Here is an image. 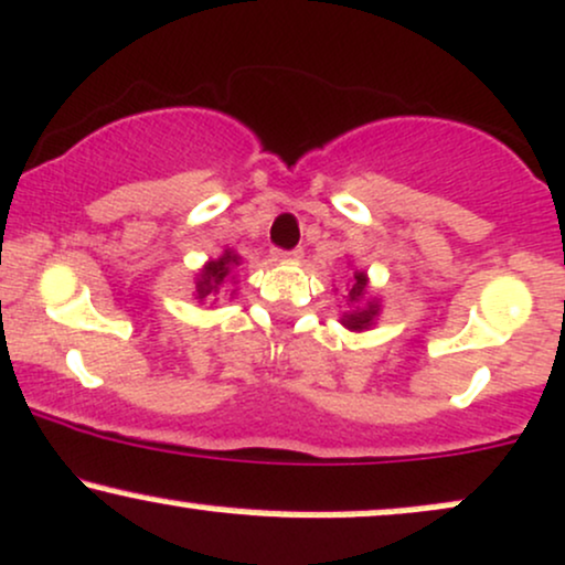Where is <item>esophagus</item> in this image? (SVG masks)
Wrapping results in <instances>:
<instances>
[{"label": "esophagus", "mask_w": 565, "mask_h": 565, "mask_svg": "<svg viewBox=\"0 0 565 565\" xmlns=\"http://www.w3.org/2000/svg\"><path fill=\"white\" fill-rule=\"evenodd\" d=\"M273 259H297L302 254V249H273Z\"/></svg>", "instance_id": "1"}]
</instances>
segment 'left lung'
Listing matches in <instances>:
<instances>
[{
  "label": "left lung",
  "instance_id": "8db88e82",
  "mask_svg": "<svg viewBox=\"0 0 565 565\" xmlns=\"http://www.w3.org/2000/svg\"><path fill=\"white\" fill-rule=\"evenodd\" d=\"M364 289H367V276H364V273H356V276H353V284H351V292H349V300L353 302V306L362 300ZM375 313H377L375 302H367V308H356L353 313L343 316V324L349 327V330H367V327L373 324Z\"/></svg>",
  "mask_w": 565,
  "mask_h": 565
}]
</instances>
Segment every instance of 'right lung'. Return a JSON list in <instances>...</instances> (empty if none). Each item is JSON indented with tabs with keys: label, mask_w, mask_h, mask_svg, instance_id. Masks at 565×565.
<instances>
[{
	"label": "right lung",
	"mask_w": 565,
	"mask_h": 565,
	"mask_svg": "<svg viewBox=\"0 0 565 565\" xmlns=\"http://www.w3.org/2000/svg\"><path fill=\"white\" fill-rule=\"evenodd\" d=\"M233 265H238V257H235L233 252H225L220 259H212V263L203 268L201 278H198V284H195L198 300H203V297L220 295L222 284H225L227 273H231Z\"/></svg>",
	"instance_id": "add662e5"
}]
</instances>
